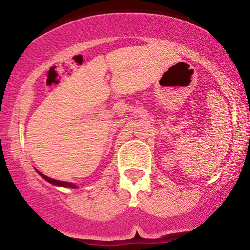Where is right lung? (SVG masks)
Here are the masks:
<instances>
[{
    "label": "right lung",
    "mask_w": 250,
    "mask_h": 250,
    "mask_svg": "<svg viewBox=\"0 0 250 250\" xmlns=\"http://www.w3.org/2000/svg\"><path fill=\"white\" fill-rule=\"evenodd\" d=\"M39 174L41 175V176L43 177V179L47 180L48 182L53 183V185H55V186H61V187H67V188H71V189H75V188H77L76 186L74 185V183H70V182H64V181H57V180H54V179H51V177H48V176H45V175H43L42 173H40V171H39Z\"/></svg>",
    "instance_id": "right-lung-1"
}]
</instances>
